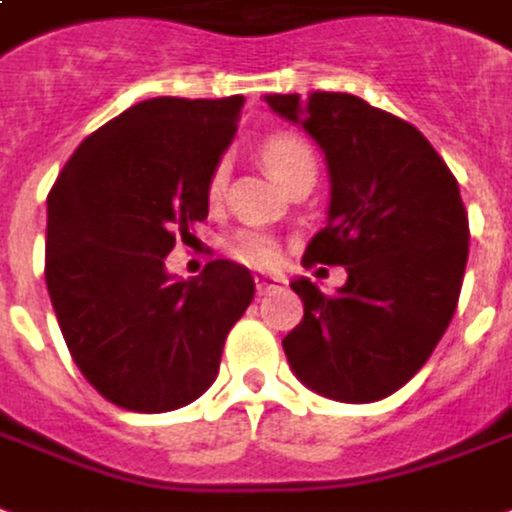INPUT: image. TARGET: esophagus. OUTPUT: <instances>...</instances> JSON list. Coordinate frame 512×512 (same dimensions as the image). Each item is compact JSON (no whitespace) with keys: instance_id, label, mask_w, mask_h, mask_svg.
Masks as SVG:
<instances>
[{"instance_id":"34e87169","label":"esophagus","mask_w":512,"mask_h":512,"mask_svg":"<svg viewBox=\"0 0 512 512\" xmlns=\"http://www.w3.org/2000/svg\"><path fill=\"white\" fill-rule=\"evenodd\" d=\"M253 281H256V292L267 294V292H272L275 286H281L283 278H278V275H256Z\"/></svg>"}]
</instances>
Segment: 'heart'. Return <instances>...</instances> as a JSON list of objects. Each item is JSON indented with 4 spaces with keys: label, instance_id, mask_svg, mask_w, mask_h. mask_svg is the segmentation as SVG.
Instances as JSON below:
<instances>
[{
    "label": "heart",
    "instance_id": "1",
    "mask_svg": "<svg viewBox=\"0 0 512 512\" xmlns=\"http://www.w3.org/2000/svg\"><path fill=\"white\" fill-rule=\"evenodd\" d=\"M261 160L283 188L300 174H316V155H313L311 144L305 138L292 136V133H275V136L267 138L264 147H261ZM226 179H229V163L220 160L218 166L212 169L210 179H207V199L212 204L223 196ZM226 253L234 261L245 264V267L270 270L278 261V242L272 240V234H267V231L242 229L226 242Z\"/></svg>",
    "mask_w": 512,
    "mask_h": 512
}]
</instances>
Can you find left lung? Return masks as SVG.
<instances>
[{
    "instance_id": "left-lung-1",
    "label": "left lung",
    "mask_w": 512,
    "mask_h": 512,
    "mask_svg": "<svg viewBox=\"0 0 512 512\" xmlns=\"http://www.w3.org/2000/svg\"><path fill=\"white\" fill-rule=\"evenodd\" d=\"M324 149L330 210L302 264L346 267L338 294L308 278L292 289L305 305L283 352L305 387L371 404L404 387L453 319L469 218L453 171L420 130L346 92L267 95Z\"/></svg>"
}]
</instances>
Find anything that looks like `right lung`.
<instances>
[{"label": "right lung", "instance_id": "obj_1", "mask_svg": "<svg viewBox=\"0 0 512 512\" xmlns=\"http://www.w3.org/2000/svg\"><path fill=\"white\" fill-rule=\"evenodd\" d=\"M245 98H152L87 136L48 193L46 286L78 371L106 401L158 414L196 401L251 305L229 259L174 281L166 256L207 218V179Z\"/></svg>", "mask_w": 512, "mask_h": 512}]
</instances>
